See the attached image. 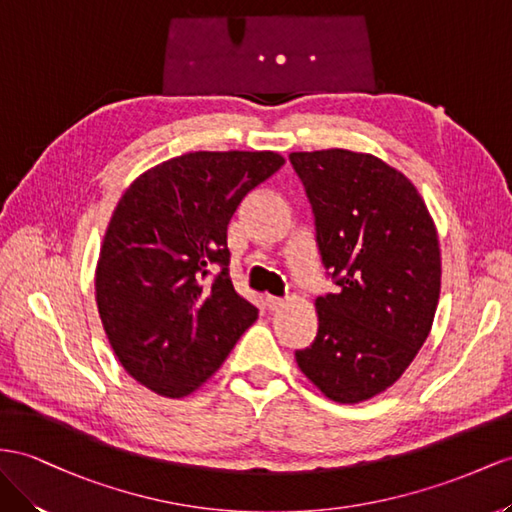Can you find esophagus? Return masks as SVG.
Segmentation results:
<instances>
[{
    "instance_id": "obj_1",
    "label": "esophagus",
    "mask_w": 512,
    "mask_h": 512,
    "mask_svg": "<svg viewBox=\"0 0 512 512\" xmlns=\"http://www.w3.org/2000/svg\"><path fill=\"white\" fill-rule=\"evenodd\" d=\"M266 309L268 311H277L281 305H283V298H277V296H266Z\"/></svg>"
}]
</instances>
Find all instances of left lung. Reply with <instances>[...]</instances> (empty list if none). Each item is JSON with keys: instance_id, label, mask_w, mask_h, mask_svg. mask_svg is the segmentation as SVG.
<instances>
[{"instance_id": "left-lung-1", "label": "left lung", "mask_w": 512, "mask_h": 512, "mask_svg": "<svg viewBox=\"0 0 512 512\" xmlns=\"http://www.w3.org/2000/svg\"><path fill=\"white\" fill-rule=\"evenodd\" d=\"M290 162L337 285L316 298L318 335L296 350V363L329 400H370L398 381L432 329L441 292L435 222L413 183L370 153L298 151Z\"/></svg>"}]
</instances>
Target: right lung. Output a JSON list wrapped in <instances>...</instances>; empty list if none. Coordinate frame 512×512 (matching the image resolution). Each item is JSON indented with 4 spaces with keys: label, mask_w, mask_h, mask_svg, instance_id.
I'll return each mask as SVG.
<instances>
[{
    "label": "right lung",
    "mask_w": 512,
    "mask_h": 512,
    "mask_svg": "<svg viewBox=\"0 0 512 512\" xmlns=\"http://www.w3.org/2000/svg\"><path fill=\"white\" fill-rule=\"evenodd\" d=\"M283 164L274 151H194L149 168L116 205L97 309L116 359L157 396L199 389L257 320L229 277L227 225Z\"/></svg>",
    "instance_id": "add662e5"
}]
</instances>
